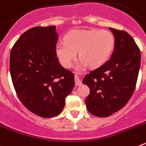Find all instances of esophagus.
<instances>
[{
    "label": "esophagus",
    "mask_w": 146,
    "mask_h": 146,
    "mask_svg": "<svg viewBox=\"0 0 146 146\" xmlns=\"http://www.w3.org/2000/svg\"><path fill=\"white\" fill-rule=\"evenodd\" d=\"M74 81H75V85L77 86H80V85L82 84V82H81L80 79L78 76H77V75L74 76Z\"/></svg>",
    "instance_id": "1"
}]
</instances>
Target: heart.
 Listing matches in <instances>:
<instances>
[{"instance_id": "1", "label": "heart", "mask_w": 146, "mask_h": 146, "mask_svg": "<svg viewBox=\"0 0 146 146\" xmlns=\"http://www.w3.org/2000/svg\"><path fill=\"white\" fill-rule=\"evenodd\" d=\"M115 40L111 32L107 30H74L65 37V42H59L55 52L60 64L70 68L79 52L80 58L75 69L81 71L89 65L99 67L108 60L115 47Z\"/></svg>"}]
</instances>
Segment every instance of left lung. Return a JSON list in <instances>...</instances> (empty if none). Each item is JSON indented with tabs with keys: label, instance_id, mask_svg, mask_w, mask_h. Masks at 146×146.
Wrapping results in <instances>:
<instances>
[{
	"label": "left lung",
	"instance_id": "obj_1",
	"mask_svg": "<svg viewBox=\"0 0 146 146\" xmlns=\"http://www.w3.org/2000/svg\"><path fill=\"white\" fill-rule=\"evenodd\" d=\"M115 40L108 61L85 76L82 83L90 88L86 99L88 112L108 117L126 105L133 94L140 66V50L127 32L109 28Z\"/></svg>",
	"mask_w": 146,
	"mask_h": 146
}]
</instances>
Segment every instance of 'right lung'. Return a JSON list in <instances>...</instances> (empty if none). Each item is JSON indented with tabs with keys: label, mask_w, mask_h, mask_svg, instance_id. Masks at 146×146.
<instances>
[{
	"label": "right lung",
	"mask_w": 146,
	"mask_h": 146,
	"mask_svg": "<svg viewBox=\"0 0 146 146\" xmlns=\"http://www.w3.org/2000/svg\"><path fill=\"white\" fill-rule=\"evenodd\" d=\"M58 40L55 25L34 27L18 38L10 54V73L18 98L42 118L60 114L74 86V74L58 62Z\"/></svg>",
	"instance_id": "obj_1"
}]
</instances>
